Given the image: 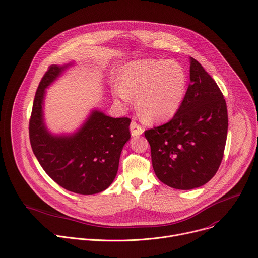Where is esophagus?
Here are the masks:
<instances>
[{"label":"esophagus","instance_id":"1","mask_svg":"<svg viewBox=\"0 0 258 258\" xmlns=\"http://www.w3.org/2000/svg\"><path fill=\"white\" fill-rule=\"evenodd\" d=\"M130 130H131V133H132V136L134 137V136H140V135H142L143 134V132H144V130H143V127L140 125L139 123H137L136 121H132V123H131V125H130Z\"/></svg>","mask_w":258,"mask_h":258}]
</instances>
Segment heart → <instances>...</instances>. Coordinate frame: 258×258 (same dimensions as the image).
I'll return each instance as SVG.
<instances>
[{"mask_svg":"<svg viewBox=\"0 0 258 258\" xmlns=\"http://www.w3.org/2000/svg\"><path fill=\"white\" fill-rule=\"evenodd\" d=\"M188 87L184 67L175 60L138 59L119 71V85L113 90L115 103L127 108L136 96V105L149 121L169 120L180 110Z\"/></svg>","mask_w":258,"mask_h":258,"instance_id":"obj_1","label":"heart"}]
</instances>
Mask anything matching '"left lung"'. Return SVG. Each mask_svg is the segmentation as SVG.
Returning <instances> with one entry per match:
<instances>
[{"instance_id": "left-lung-1", "label": "left lung", "mask_w": 258, "mask_h": 258, "mask_svg": "<svg viewBox=\"0 0 258 258\" xmlns=\"http://www.w3.org/2000/svg\"><path fill=\"white\" fill-rule=\"evenodd\" d=\"M189 62L190 83L180 110L166 124L145 132L155 175L181 190L198 188L214 177L228 127L221 90L198 60L189 57Z\"/></svg>"}]
</instances>
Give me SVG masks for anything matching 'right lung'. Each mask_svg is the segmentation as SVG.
Listing matches in <instances>:
<instances>
[{"instance_id":"right-lung-1","label":"right lung","mask_w":258,"mask_h":258,"mask_svg":"<svg viewBox=\"0 0 258 258\" xmlns=\"http://www.w3.org/2000/svg\"><path fill=\"white\" fill-rule=\"evenodd\" d=\"M74 62L52 64L35 96L30 120V141L43 170L64 189L79 195L104 191L114 181L123 146L131 139V119L113 118L93 109L71 134H52L45 124L47 89Z\"/></svg>"}]
</instances>
